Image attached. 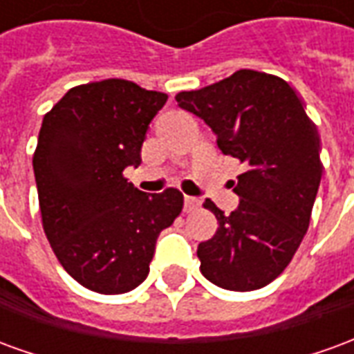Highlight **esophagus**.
Returning <instances> with one entry per match:
<instances>
[{"label": "esophagus", "mask_w": 354, "mask_h": 354, "mask_svg": "<svg viewBox=\"0 0 354 354\" xmlns=\"http://www.w3.org/2000/svg\"><path fill=\"white\" fill-rule=\"evenodd\" d=\"M198 205H200V200L198 198H192V196H185V212H194Z\"/></svg>", "instance_id": "34e87169"}]
</instances>
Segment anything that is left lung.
Masks as SVG:
<instances>
[{
  "label": "left lung",
  "instance_id": "obj_1",
  "mask_svg": "<svg viewBox=\"0 0 354 354\" xmlns=\"http://www.w3.org/2000/svg\"><path fill=\"white\" fill-rule=\"evenodd\" d=\"M175 101L202 118L223 154L245 167L234 212L204 202L219 227L198 245L200 270L225 290H259L282 274L309 229L322 177L317 125L282 77L255 70L177 93Z\"/></svg>",
  "mask_w": 354,
  "mask_h": 354
}]
</instances>
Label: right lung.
I'll return each instance as SVG.
<instances>
[{
  "label": "right lung",
  "instance_id": "1",
  "mask_svg": "<svg viewBox=\"0 0 354 354\" xmlns=\"http://www.w3.org/2000/svg\"><path fill=\"white\" fill-rule=\"evenodd\" d=\"M167 95L127 80L72 87L44 116L34 152L45 236L70 277L114 295L149 277L160 232L183 209V194H147L124 177L141 164L149 124Z\"/></svg>",
  "mask_w": 354,
  "mask_h": 354
}]
</instances>
